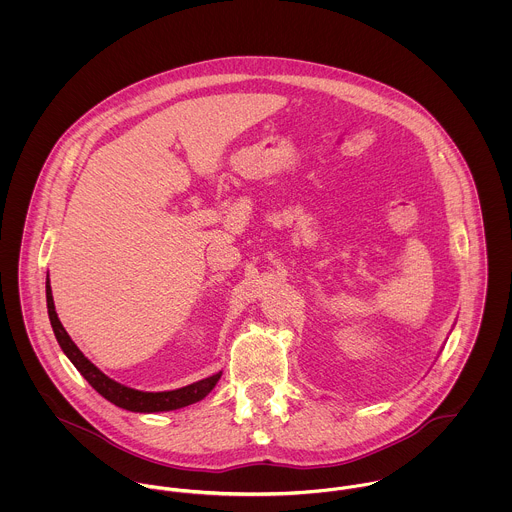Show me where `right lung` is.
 Returning a JSON list of instances; mask_svg holds the SVG:
<instances>
[{
	"mask_svg": "<svg viewBox=\"0 0 512 512\" xmlns=\"http://www.w3.org/2000/svg\"><path fill=\"white\" fill-rule=\"evenodd\" d=\"M47 309H49V319H51V327L55 331V337L63 349V353L71 359V363L76 366V370L88 380V384L106 400H110L112 404H116L118 408L130 410V412H169V410H177L183 406H189L193 402L203 400L219 382L220 374L217 372L209 378H203L199 382H193L189 386L177 388V390H167V392H142V390H134L128 388L112 378H108L100 368L92 365L82 353L80 349L73 343V339L69 337V333L65 331V327L61 325L57 311H55V301H53V293H51V284H49V276H47Z\"/></svg>",
	"mask_w": 512,
	"mask_h": 512,
	"instance_id": "1",
	"label": "right lung"
}]
</instances>
